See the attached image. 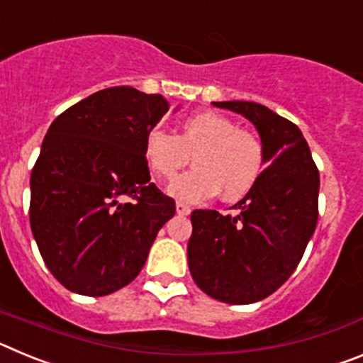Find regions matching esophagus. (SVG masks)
<instances>
[{
	"label": "esophagus",
	"instance_id": "obj_1",
	"mask_svg": "<svg viewBox=\"0 0 363 363\" xmlns=\"http://www.w3.org/2000/svg\"><path fill=\"white\" fill-rule=\"evenodd\" d=\"M176 213H178L179 216H187V214L191 213V209H189V207L185 203L178 201V203H176Z\"/></svg>",
	"mask_w": 363,
	"mask_h": 363
}]
</instances>
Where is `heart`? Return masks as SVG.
Returning a JSON list of instances; mask_svg holds the SVG:
<instances>
[{"instance_id":"heart-1","label":"heart","mask_w":363,"mask_h":363,"mask_svg":"<svg viewBox=\"0 0 363 363\" xmlns=\"http://www.w3.org/2000/svg\"><path fill=\"white\" fill-rule=\"evenodd\" d=\"M150 171L162 179H171L189 162L194 169L169 185L176 200L198 203L218 194L225 201L247 196L264 172V147L249 130L236 127L233 120L218 112H198L185 118L179 133L152 129L143 145Z\"/></svg>"}]
</instances>
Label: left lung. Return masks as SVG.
I'll return each mask as SVG.
<instances>
[{
  "instance_id": "8db88e82",
  "label": "left lung",
  "mask_w": 363,
  "mask_h": 363,
  "mask_svg": "<svg viewBox=\"0 0 363 363\" xmlns=\"http://www.w3.org/2000/svg\"><path fill=\"white\" fill-rule=\"evenodd\" d=\"M251 121L264 147L265 171L236 216L194 211L187 245L192 280L223 303H255L285 284L318 221L320 174L293 121L255 101H213Z\"/></svg>"
}]
</instances>
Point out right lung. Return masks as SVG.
<instances>
[{
  "label": "right lung",
  "instance_id": "obj_1",
  "mask_svg": "<svg viewBox=\"0 0 363 363\" xmlns=\"http://www.w3.org/2000/svg\"><path fill=\"white\" fill-rule=\"evenodd\" d=\"M169 111L162 94L104 89L62 112L30 174V229L63 287L105 296L140 274L174 200L150 184L145 138ZM130 196V204L121 198Z\"/></svg>",
  "mask_w": 363,
  "mask_h": 363
}]
</instances>
